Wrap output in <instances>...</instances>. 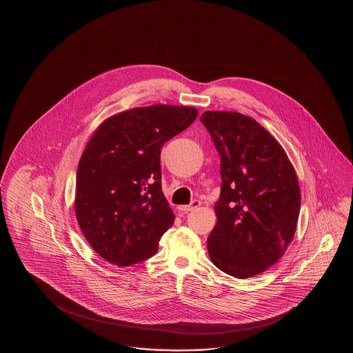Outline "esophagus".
<instances>
[{"label": "esophagus", "instance_id": "34e87169", "mask_svg": "<svg viewBox=\"0 0 353 353\" xmlns=\"http://www.w3.org/2000/svg\"><path fill=\"white\" fill-rule=\"evenodd\" d=\"M201 205V201H198V199H194L193 202L190 203V204H188V205H179L178 207V210H181V212H190V210H195V208H198Z\"/></svg>", "mask_w": 353, "mask_h": 353}]
</instances>
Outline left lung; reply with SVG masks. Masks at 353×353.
<instances>
[{
    "label": "left lung",
    "mask_w": 353,
    "mask_h": 353,
    "mask_svg": "<svg viewBox=\"0 0 353 353\" xmlns=\"http://www.w3.org/2000/svg\"><path fill=\"white\" fill-rule=\"evenodd\" d=\"M201 122L221 157L217 223L207 241L210 260L234 278L255 276L278 263L293 240L296 174L281 145L254 119L207 111Z\"/></svg>",
    "instance_id": "1"
}]
</instances>
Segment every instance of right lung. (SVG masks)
Listing matches in <instances>:
<instances>
[{"mask_svg":"<svg viewBox=\"0 0 353 353\" xmlns=\"http://www.w3.org/2000/svg\"><path fill=\"white\" fill-rule=\"evenodd\" d=\"M198 111L187 105L132 108L103 121L77 170V221L92 248L117 266L158 252L174 213L161 189L163 145L189 128Z\"/></svg>","mask_w":353,"mask_h":353,"instance_id":"add662e5","label":"right lung"}]
</instances>
